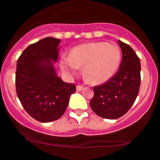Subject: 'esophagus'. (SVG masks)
Returning a JSON list of instances; mask_svg holds the SVG:
<instances>
[{
  "label": "esophagus",
  "mask_w": 160,
  "mask_h": 160,
  "mask_svg": "<svg viewBox=\"0 0 160 160\" xmlns=\"http://www.w3.org/2000/svg\"><path fill=\"white\" fill-rule=\"evenodd\" d=\"M76 89H77V90H78V91H80V90H82V89H83V86H80V85H77Z\"/></svg>",
  "instance_id": "34e87169"
}]
</instances>
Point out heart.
I'll return each instance as SVG.
<instances>
[{
  "label": "heart",
  "instance_id": "heart-1",
  "mask_svg": "<svg viewBox=\"0 0 160 160\" xmlns=\"http://www.w3.org/2000/svg\"><path fill=\"white\" fill-rule=\"evenodd\" d=\"M120 49L116 45L106 42H89L73 47L69 56H63L59 62L60 68L68 77L78 74L82 67L85 80L92 85H98L109 80L118 69L120 62Z\"/></svg>",
  "mask_w": 160,
  "mask_h": 160
}]
</instances>
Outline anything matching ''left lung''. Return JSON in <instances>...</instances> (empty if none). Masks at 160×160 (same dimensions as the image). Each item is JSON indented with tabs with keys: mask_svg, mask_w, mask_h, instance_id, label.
<instances>
[{
	"mask_svg": "<svg viewBox=\"0 0 160 160\" xmlns=\"http://www.w3.org/2000/svg\"><path fill=\"white\" fill-rule=\"evenodd\" d=\"M122 51L119 71L108 81L94 86L90 107L97 115L109 120L120 118L135 102L141 82V63L133 49L118 40Z\"/></svg>",
	"mask_w": 160,
	"mask_h": 160,
	"instance_id": "obj_1",
	"label": "left lung"
}]
</instances>
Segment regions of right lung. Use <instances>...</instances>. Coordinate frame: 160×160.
Masks as SVG:
<instances>
[{"label":"right lung","instance_id":"obj_1","mask_svg":"<svg viewBox=\"0 0 160 160\" xmlns=\"http://www.w3.org/2000/svg\"><path fill=\"white\" fill-rule=\"evenodd\" d=\"M59 39L45 38L29 45L17 60L16 94L24 109L42 122L59 119L65 113L76 86L57 75Z\"/></svg>","mask_w":160,"mask_h":160}]
</instances>
